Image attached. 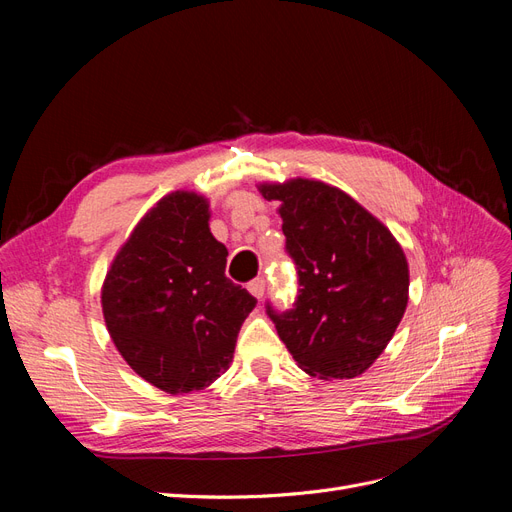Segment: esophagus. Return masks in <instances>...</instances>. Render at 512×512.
Instances as JSON below:
<instances>
[{
	"label": "esophagus",
	"mask_w": 512,
	"mask_h": 512,
	"mask_svg": "<svg viewBox=\"0 0 512 512\" xmlns=\"http://www.w3.org/2000/svg\"><path fill=\"white\" fill-rule=\"evenodd\" d=\"M265 288H267L265 277H256V280H252L250 284H247V290H250L256 299H262V294H265Z\"/></svg>",
	"instance_id": "esophagus-1"
}]
</instances>
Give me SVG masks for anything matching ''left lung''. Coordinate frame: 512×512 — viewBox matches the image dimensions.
<instances>
[{
	"mask_svg": "<svg viewBox=\"0 0 512 512\" xmlns=\"http://www.w3.org/2000/svg\"><path fill=\"white\" fill-rule=\"evenodd\" d=\"M280 200L286 252L297 265L292 309L267 314L309 376H361L391 342L408 305V260L380 220L322 181L260 183Z\"/></svg>",
	"mask_w": 512,
	"mask_h": 512,
	"instance_id": "8db88e82",
	"label": "left lung"
}]
</instances>
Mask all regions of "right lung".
<instances>
[{"label":"right lung","mask_w":512,"mask_h":512,"mask_svg":"<svg viewBox=\"0 0 512 512\" xmlns=\"http://www.w3.org/2000/svg\"><path fill=\"white\" fill-rule=\"evenodd\" d=\"M226 256L209 230L207 198L179 190L145 213L106 273L113 344L164 393L200 391L230 367L256 299L228 280Z\"/></svg>","instance_id":"obj_1"}]
</instances>
